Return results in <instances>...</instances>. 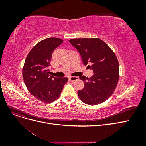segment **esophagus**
Masks as SVG:
<instances>
[{"label":"esophagus","mask_w":146,"mask_h":146,"mask_svg":"<svg viewBox=\"0 0 146 146\" xmlns=\"http://www.w3.org/2000/svg\"><path fill=\"white\" fill-rule=\"evenodd\" d=\"M78 77H69V80L71 81V82L76 81V80H78Z\"/></svg>","instance_id":"34e87169"}]
</instances>
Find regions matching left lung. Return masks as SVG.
Here are the masks:
<instances>
[{
    "label": "left lung",
    "instance_id": "1",
    "mask_svg": "<svg viewBox=\"0 0 146 146\" xmlns=\"http://www.w3.org/2000/svg\"><path fill=\"white\" fill-rule=\"evenodd\" d=\"M69 42L80 53L84 65L93 70L90 78L79 77L85 86L78 91L84 103L95 105L112 95L119 80V63L109 46L99 38L72 39ZM91 65V66L89 65Z\"/></svg>",
    "mask_w": 146,
    "mask_h": 146
}]
</instances>
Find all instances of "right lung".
Here are the masks:
<instances>
[{
    "label": "right lung",
    "mask_w": 146,
    "mask_h": 146,
    "mask_svg": "<svg viewBox=\"0 0 146 146\" xmlns=\"http://www.w3.org/2000/svg\"><path fill=\"white\" fill-rule=\"evenodd\" d=\"M63 42L62 39L49 38L38 42L25 59L23 76L25 86L35 98L44 103L58 99L67 77H55L49 75L52 53Z\"/></svg>",
    "instance_id": "right-lung-1"
}]
</instances>
